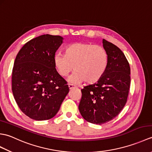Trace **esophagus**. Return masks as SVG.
<instances>
[{"mask_svg":"<svg viewBox=\"0 0 152 152\" xmlns=\"http://www.w3.org/2000/svg\"><path fill=\"white\" fill-rule=\"evenodd\" d=\"M69 88L70 89H71L75 88V86L73 85V84H69Z\"/></svg>","mask_w":152,"mask_h":152,"instance_id":"esophagus-1","label":"esophagus"}]
</instances>
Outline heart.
<instances>
[{"mask_svg":"<svg viewBox=\"0 0 152 152\" xmlns=\"http://www.w3.org/2000/svg\"><path fill=\"white\" fill-rule=\"evenodd\" d=\"M53 63L57 72L65 77L72 70L69 81L77 83L85 80L95 83L101 79L107 67L108 56L104 48L92 44L76 42L67 46L64 55L57 53Z\"/></svg>","mask_w":152,"mask_h":152,"instance_id":"b5f03b06","label":"heart"}]
</instances>
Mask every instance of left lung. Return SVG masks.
<instances>
[{
	"mask_svg": "<svg viewBox=\"0 0 152 152\" xmlns=\"http://www.w3.org/2000/svg\"><path fill=\"white\" fill-rule=\"evenodd\" d=\"M103 48L108 56L107 67L94 84L82 89L79 110L83 119L101 125L116 117L127 102L131 83V69L124 53L104 39Z\"/></svg>",
	"mask_w": 152,
	"mask_h": 152,
	"instance_id": "left-lung-1",
	"label": "left lung"
}]
</instances>
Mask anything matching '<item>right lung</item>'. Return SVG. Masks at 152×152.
I'll return each instance as SVG.
<instances>
[{"label":"right lung","mask_w":152,"mask_h":152,"mask_svg":"<svg viewBox=\"0 0 152 152\" xmlns=\"http://www.w3.org/2000/svg\"><path fill=\"white\" fill-rule=\"evenodd\" d=\"M63 41L61 36L41 35L25 44L15 57L12 77L13 95L21 110L34 120L54 117L69 93L66 82L53 63Z\"/></svg>","instance_id":"1"}]
</instances>
